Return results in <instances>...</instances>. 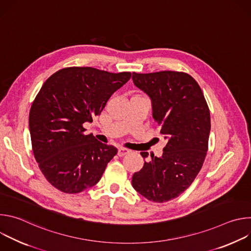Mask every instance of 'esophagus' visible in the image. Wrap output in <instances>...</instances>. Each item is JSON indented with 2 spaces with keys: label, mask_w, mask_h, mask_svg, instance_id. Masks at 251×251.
Listing matches in <instances>:
<instances>
[{
  "label": "esophagus",
  "mask_w": 251,
  "mask_h": 251,
  "mask_svg": "<svg viewBox=\"0 0 251 251\" xmlns=\"http://www.w3.org/2000/svg\"><path fill=\"white\" fill-rule=\"evenodd\" d=\"M130 151L128 150V149H126V148H119L118 149V156L119 157H123V156H125L126 154H128Z\"/></svg>",
  "instance_id": "esophagus-1"
}]
</instances>
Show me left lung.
<instances>
[{
	"instance_id": "1",
	"label": "left lung",
	"mask_w": 251,
	"mask_h": 251,
	"mask_svg": "<svg viewBox=\"0 0 251 251\" xmlns=\"http://www.w3.org/2000/svg\"><path fill=\"white\" fill-rule=\"evenodd\" d=\"M134 84L152 101L153 118L168 141L162 157L151 156L132 176L133 188L154 202L183 194L195 181L207 152L210 114L198 82L188 74H136ZM144 160L147 152H142Z\"/></svg>"
}]
</instances>
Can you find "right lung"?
I'll return each mask as SVG.
<instances>
[{
	"mask_svg": "<svg viewBox=\"0 0 251 251\" xmlns=\"http://www.w3.org/2000/svg\"><path fill=\"white\" fill-rule=\"evenodd\" d=\"M130 78L131 73L73 66L46 80L31 104L28 126L35 161L55 189L78 194L99 182L117 149L85 135L83 124L100 115Z\"/></svg>",
	"mask_w": 251,
	"mask_h": 251,
	"instance_id": "add662e5",
	"label": "right lung"
}]
</instances>
